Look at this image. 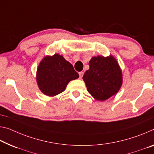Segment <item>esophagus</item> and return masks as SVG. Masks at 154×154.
<instances>
[{
  "label": "esophagus",
  "mask_w": 154,
  "mask_h": 154,
  "mask_svg": "<svg viewBox=\"0 0 154 154\" xmlns=\"http://www.w3.org/2000/svg\"><path fill=\"white\" fill-rule=\"evenodd\" d=\"M84 72L83 71H82V72H79V77H80V78H82V77H83V75H84Z\"/></svg>",
  "instance_id": "esophagus-1"
}]
</instances>
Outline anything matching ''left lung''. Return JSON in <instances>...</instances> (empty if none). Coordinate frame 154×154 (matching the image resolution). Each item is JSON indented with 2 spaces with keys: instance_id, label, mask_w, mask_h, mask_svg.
<instances>
[{
  "instance_id": "8db88e82",
  "label": "left lung",
  "mask_w": 154,
  "mask_h": 154,
  "mask_svg": "<svg viewBox=\"0 0 154 154\" xmlns=\"http://www.w3.org/2000/svg\"><path fill=\"white\" fill-rule=\"evenodd\" d=\"M90 68L83 76L88 91L92 97L103 101L115 95L123 84V75L113 55H98L89 62Z\"/></svg>"
}]
</instances>
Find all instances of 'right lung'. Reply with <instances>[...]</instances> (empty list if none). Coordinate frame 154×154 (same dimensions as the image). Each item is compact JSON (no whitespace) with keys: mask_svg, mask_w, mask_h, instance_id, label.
<instances>
[{"mask_svg":"<svg viewBox=\"0 0 154 154\" xmlns=\"http://www.w3.org/2000/svg\"><path fill=\"white\" fill-rule=\"evenodd\" d=\"M79 78L72 65L62 55H46L41 60L36 72V81L40 91L48 97L64 92L68 83Z\"/></svg>","mask_w":154,"mask_h":154,"instance_id":"add662e5","label":"right lung"}]
</instances>
